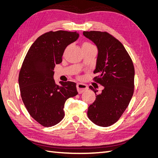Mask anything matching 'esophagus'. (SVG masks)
<instances>
[{
	"instance_id": "obj_1",
	"label": "esophagus",
	"mask_w": 158,
	"mask_h": 158,
	"mask_svg": "<svg viewBox=\"0 0 158 158\" xmlns=\"http://www.w3.org/2000/svg\"><path fill=\"white\" fill-rule=\"evenodd\" d=\"M76 86H77V90L79 94H82L83 92H85V91H86L88 89L87 85L82 83L77 84V85H76Z\"/></svg>"
}]
</instances>
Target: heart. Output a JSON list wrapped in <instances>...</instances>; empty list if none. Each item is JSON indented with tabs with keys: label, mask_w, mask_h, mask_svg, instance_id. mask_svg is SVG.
I'll return each instance as SVG.
<instances>
[{
	"label": "heart",
	"mask_w": 158,
	"mask_h": 158,
	"mask_svg": "<svg viewBox=\"0 0 158 158\" xmlns=\"http://www.w3.org/2000/svg\"><path fill=\"white\" fill-rule=\"evenodd\" d=\"M87 45H91L89 43H87V42L84 43V44L82 45V46H87Z\"/></svg>",
	"instance_id": "b5f03b06"
}]
</instances>
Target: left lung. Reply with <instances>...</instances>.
I'll return each instance as SVG.
<instances>
[{"instance_id": "left-lung-1", "label": "left lung", "mask_w": 158, "mask_h": 158, "mask_svg": "<svg viewBox=\"0 0 158 158\" xmlns=\"http://www.w3.org/2000/svg\"><path fill=\"white\" fill-rule=\"evenodd\" d=\"M83 35L96 45L98 53L94 80L104 87L101 94L89 85L95 94V102L88 110L91 121L107 127L115 123L130 103L134 93L135 68L125 47L107 32L84 31Z\"/></svg>"}]
</instances>
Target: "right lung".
<instances>
[{
  "label": "right lung",
  "instance_id": "obj_1",
  "mask_svg": "<svg viewBox=\"0 0 158 158\" xmlns=\"http://www.w3.org/2000/svg\"><path fill=\"white\" fill-rule=\"evenodd\" d=\"M78 37L76 31L45 33L33 43L23 60L18 78L21 97L31 117L44 127L61 121L66 99L78 94L74 82L56 84L53 70L62 62L66 47Z\"/></svg>",
  "mask_w": 158,
  "mask_h": 158
}]
</instances>
